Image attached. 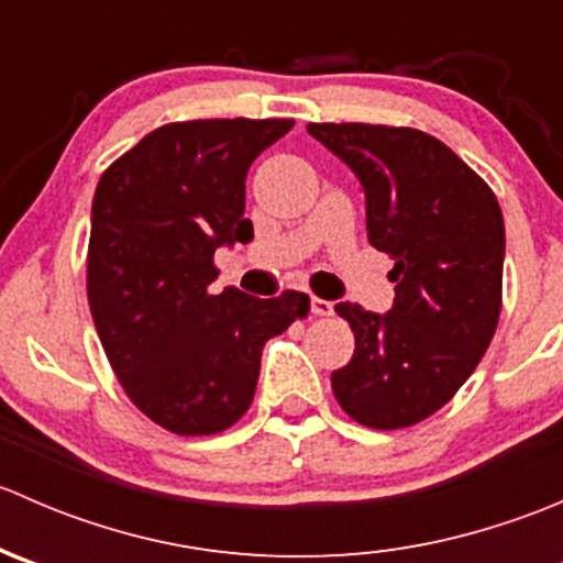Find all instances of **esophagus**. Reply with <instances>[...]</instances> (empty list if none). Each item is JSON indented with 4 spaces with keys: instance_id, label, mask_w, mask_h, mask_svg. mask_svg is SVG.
I'll return each mask as SVG.
<instances>
[{
    "instance_id": "1",
    "label": "esophagus",
    "mask_w": 563,
    "mask_h": 563,
    "mask_svg": "<svg viewBox=\"0 0 563 563\" xmlns=\"http://www.w3.org/2000/svg\"><path fill=\"white\" fill-rule=\"evenodd\" d=\"M310 310H313V316H332V302L313 297L310 299Z\"/></svg>"
}]
</instances>
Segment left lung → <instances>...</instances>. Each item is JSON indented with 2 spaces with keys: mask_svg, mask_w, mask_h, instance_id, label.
Returning a JSON list of instances; mask_svg holds the SVG:
<instances>
[{
  "mask_svg": "<svg viewBox=\"0 0 563 563\" xmlns=\"http://www.w3.org/2000/svg\"><path fill=\"white\" fill-rule=\"evenodd\" d=\"M308 133L360 176L367 240L395 258L387 316L334 305L356 349L332 373V391L365 428H411L457 395L496 334L501 207L468 163L417 128L310 122Z\"/></svg>",
  "mask_w": 563,
  "mask_h": 563,
  "instance_id": "obj_1",
  "label": "left lung"
}]
</instances>
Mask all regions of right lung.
Masks as SVG:
<instances>
[{
	"label": "right lung",
	"instance_id": "right-lung-1",
	"mask_svg": "<svg viewBox=\"0 0 563 563\" xmlns=\"http://www.w3.org/2000/svg\"><path fill=\"white\" fill-rule=\"evenodd\" d=\"M294 119H190L146 133L106 168L92 201L87 297L124 395L176 435H214L253 402L266 340L310 297L209 291L214 250L253 240L250 163Z\"/></svg>",
	"mask_w": 563,
	"mask_h": 563
}]
</instances>
